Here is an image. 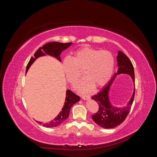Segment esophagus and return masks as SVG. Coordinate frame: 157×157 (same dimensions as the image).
Listing matches in <instances>:
<instances>
[{"mask_svg": "<svg viewBox=\"0 0 157 157\" xmlns=\"http://www.w3.org/2000/svg\"><path fill=\"white\" fill-rule=\"evenodd\" d=\"M81 98L82 99H84V100H88V99L90 98V96H88V95H83V96H81Z\"/></svg>", "mask_w": 157, "mask_h": 157, "instance_id": "esophagus-1", "label": "esophagus"}]
</instances>
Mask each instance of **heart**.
<instances>
[{"mask_svg":"<svg viewBox=\"0 0 157 157\" xmlns=\"http://www.w3.org/2000/svg\"><path fill=\"white\" fill-rule=\"evenodd\" d=\"M115 67V58L110 52L99 51L84 46L76 51L72 59H64L62 68L66 78L72 84L77 81L83 71L86 77L76 84L79 92H89L97 87H102L110 80Z\"/></svg>","mask_w":157,"mask_h":157,"instance_id":"b5f03b06","label":"heart"}]
</instances>
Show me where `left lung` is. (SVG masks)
I'll return each mask as SVG.
<instances>
[{
    "instance_id": "8db88e82",
    "label": "left lung",
    "mask_w": 157,
    "mask_h": 157,
    "mask_svg": "<svg viewBox=\"0 0 157 157\" xmlns=\"http://www.w3.org/2000/svg\"><path fill=\"white\" fill-rule=\"evenodd\" d=\"M117 61L118 66L117 72L115 73L111 79L100 92L92 97V99L96 101L99 105L98 111L92 116V120L99 126L107 129L115 128L124 122L130 112L135 95L134 87L132 96L126 105L118 107L113 106L111 104L109 96V90L117 75L121 74L130 75L135 86L134 69L130 59L123 52L118 51Z\"/></svg>"
}]
</instances>
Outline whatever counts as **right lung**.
I'll return each mask as SVG.
<instances>
[{"label": "right lung", "instance_id": "right-lung-1", "mask_svg": "<svg viewBox=\"0 0 157 157\" xmlns=\"http://www.w3.org/2000/svg\"><path fill=\"white\" fill-rule=\"evenodd\" d=\"M72 44H73L72 42H68V43H61V42H51L43 45V46L40 47V48H39L35 52L34 56L31 57L29 63H28L27 65L25 73H27V71L29 70L31 65L35 62V61L37 58H39L42 56H45L46 55H48L52 57H54V58H56L61 62V58H60L61 53L63 50L69 48V47ZM80 99V97L78 96L77 95H76L73 92H71L70 90H67V91H66V97H65V101L64 103V105L63 108L61 109V111L58 114V115L54 119L47 123H44V124H42L43 122H39V121H36V122L40 124H42V126L47 128L56 127L59 126L69 117V112H70L71 107H72L75 103L79 101Z\"/></svg>", "mask_w": 157, "mask_h": 157}]
</instances>
